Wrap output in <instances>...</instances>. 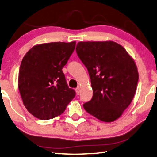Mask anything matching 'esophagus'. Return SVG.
<instances>
[{
    "label": "esophagus",
    "mask_w": 157,
    "mask_h": 157,
    "mask_svg": "<svg viewBox=\"0 0 157 157\" xmlns=\"http://www.w3.org/2000/svg\"><path fill=\"white\" fill-rule=\"evenodd\" d=\"M75 91L76 92V94L78 95L79 93H80V88H79V87H77V88L75 89Z\"/></svg>",
    "instance_id": "34e87169"
}]
</instances>
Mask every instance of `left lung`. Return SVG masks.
Masks as SVG:
<instances>
[{
	"label": "left lung",
	"instance_id": "8db88e82",
	"mask_svg": "<svg viewBox=\"0 0 157 157\" xmlns=\"http://www.w3.org/2000/svg\"><path fill=\"white\" fill-rule=\"evenodd\" d=\"M76 53L86 66L93 96L84 109L103 122L117 120L129 106L136 90V65L124 48L116 42H81Z\"/></svg>",
	"mask_w": 157,
	"mask_h": 157
}]
</instances>
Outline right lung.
I'll return each mask as SVG.
<instances>
[{
	"mask_svg": "<svg viewBox=\"0 0 157 157\" xmlns=\"http://www.w3.org/2000/svg\"><path fill=\"white\" fill-rule=\"evenodd\" d=\"M75 47L76 42L42 44L30 48L23 58L18 84L20 94L26 109L38 119L63 114L75 97L62 70Z\"/></svg>",
	"mask_w": 157,
	"mask_h": 157,
	"instance_id": "add662e5",
	"label": "right lung"
}]
</instances>
